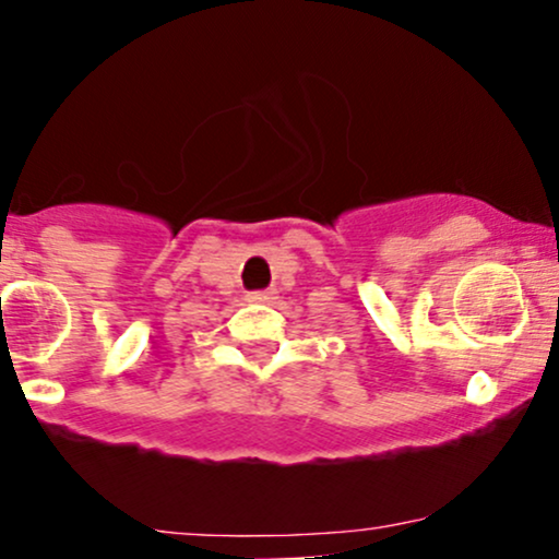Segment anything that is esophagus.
I'll list each match as a JSON object with an SVG mask.
<instances>
[{"mask_svg":"<svg viewBox=\"0 0 559 559\" xmlns=\"http://www.w3.org/2000/svg\"><path fill=\"white\" fill-rule=\"evenodd\" d=\"M275 299V292H249L247 301H271Z\"/></svg>","mask_w":559,"mask_h":559,"instance_id":"obj_1","label":"esophagus"}]
</instances>
